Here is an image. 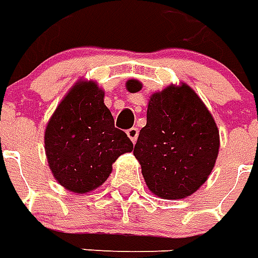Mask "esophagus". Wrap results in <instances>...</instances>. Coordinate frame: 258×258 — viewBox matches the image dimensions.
<instances>
[{
    "label": "esophagus",
    "instance_id": "obj_1",
    "mask_svg": "<svg viewBox=\"0 0 258 258\" xmlns=\"http://www.w3.org/2000/svg\"><path fill=\"white\" fill-rule=\"evenodd\" d=\"M127 137L131 139V141L133 142V144H136V141H137V139H139V129L137 127H132V129H129V131L126 132Z\"/></svg>",
    "mask_w": 258,
    "mask_h": 258
}]
</instances>
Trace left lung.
Segmentation results:
<instances>
[{"instance_id":"1","label":"left lung","mask_w":258,"mask_h":258,"mask_svg":"<svg viewBox=\"0 0 258 258\" xmlns=\"http://www.w3.org/2000/svg\"><path fill=\"white\" fill-rule=\"evenodd\" d=\"M126 89L137 93L142 84L132 78ZM218 149L217 123L187 84H172L149 97L133 154L152 193L166 200L191 196L211 176Z\"/></svg>"}]
</instances>
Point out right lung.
I'll use <instances>...</instances> for the list:
<instances>
[{
    "label": "right lung",
    "mask_w": 258,
    "mask_h": 258,
    "mask_svg": "<svg viewBox=\"0 0 258 258\" xmlns=\"http://www.w3.org/2000/svg\"><path fill=\"white\" fill-rule=\"evenodd\" d=\"M104 97L96 81L78 80L46 123L47 165L55 181L77 195L100 187L113 162L133 150L127 136L114 127Z\"/></svg>",
    "instance_id": "right-lung-1"
}]
</instances>
